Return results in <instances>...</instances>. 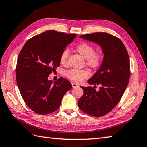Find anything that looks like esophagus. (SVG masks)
I'll return each mask as SVG.
<instances>
[{
    "label": "esophagus",
    "mask_w": 147,
    "mask_h": 147,
    "mask_svg": "<svg viewBox=\"0 0 147 147\" xmlns=\"http://www.w3.org/2000/svg\"><path fill=\"white\" fill-rule=\"evenodd\" d=\"M72 86H73V88H76V87H79V85H77V84L74 83H72Z\"/></svg>",
    "instance_id": "esophagus-1"
}]
</instances>
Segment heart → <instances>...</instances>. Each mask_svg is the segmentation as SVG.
I'll return each mask as SVG.
<instances>
[{"instance_id": "obj_1", "label": "heart", "mask_w": 147, "mask_h": 147, "mask_svg": "<svg viewBox=\"0 0 147 147\" xmlns=\"http://www.w3.org/2000/svg\"><path fill=\"white\" fill-rule=\"evenodd\" d=\"M76 51L85 59L86 65L90 68L95 69L101 65L102 61V55L101 52L95 51V47L88 43L83 42L78 44L75 47ZM69 55L68 50L65 49L62 52L60 55V62L62 65H66ZM65 75L69 79L75 82H81L87 78L90 75L89 72L85 70H78L73 69L66 72Z\"/></svg>"}]
</instances>
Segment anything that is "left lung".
Wrapping results in <instances>:
<instances>
[{
	"instance_id": "left-lung-1",
	"label": "left lung",
	"mask_w": 147,
	"mask_h": 147,
	"mask_svg": "<svg viewBox=\"0 0 147 147\" xmlns=\"http://www.w3.org/2000/svg\"><path fill=\"white\" fill-rule=\"evenodd\" d=\"M80 38L101 47L104 59L99 69L88 80L94 86L83 87V95L78 102L80 109L93 116L108 114L123 96L130 78V61L125 46L117 37L107 33H93ZM96 85L101 87L98 91Z\"/></svg>"
}]
</instances>
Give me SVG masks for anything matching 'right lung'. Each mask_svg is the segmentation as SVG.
<instances>
[{
	"instance_id": "right-lung-1",
	"label": "right lung",
	"mask_w": 147,
	"mask_h": 147,
	"mask_svg": "<svg viewBox=\"0 0 147 147\" xmlns=\"http://www.w3.org/2000/svg\"><path fill=\"white\" fill-rule=\"evenodd\" d=\"M76 36L47 31L29 39L22 48L16 69V82L23 100L35 113L57 111L65 93L72 88L64 78L53 83L48 77L60 65L61 54Z\"/></svg>"
}]
</instances>
